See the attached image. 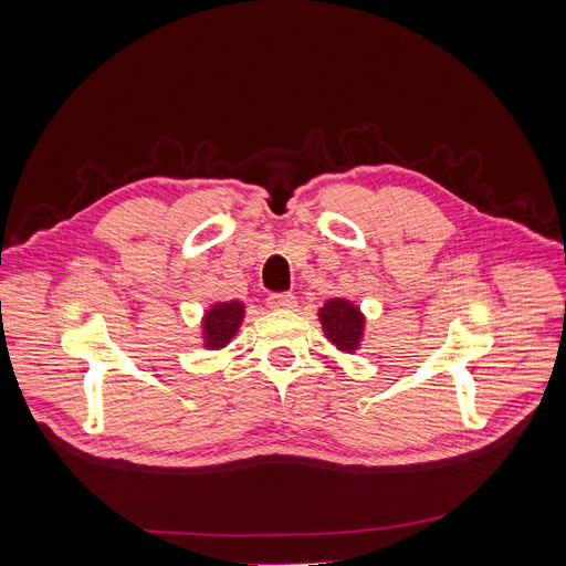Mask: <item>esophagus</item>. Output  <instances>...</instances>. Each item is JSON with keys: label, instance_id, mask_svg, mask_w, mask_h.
I'll list each match as a JSON object with an SVG mask.
<instances>
[{"label": "esophagus", "instance_id": "obj_1", "mask_svg": "<svg viewBox=\"0 0 566 566\" xmlns=\"http://www.w3.org/2000/svg\"><path fill=\"white\" fill-rule=\"evenodd\" d=\"M295 305H298V301H295L293 293H271V295H268V307H273V310H293Z\"/></svg>", "mask_w": 566, "mask_h": 566}]
</instances>
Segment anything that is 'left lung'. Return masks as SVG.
<instances>
[{
  "label": "left lung",
  "mask_w": 566,
  "mask_h": 566,
  "mask_svg": "<svg viewBox=\"0 0 566 566\" xmlns=\"http://www.w3.org/2000/svg\"><path fill=\"white\" fill-rule=\"evenodd\" d=\"M318 321L323 325L325 337H328L339 350H358L365 331V316L360 307H355L344 298H335L318 310Z\"/></svg>",
  "instance_id": "obj_1"
}]
</instances>
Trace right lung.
<instances>
[{"mask_svg": "<svg viewBox=\"0 0 566 566\" xmlns=\"http://www.w3.org/2000/svg\"><path fill=\"white\" fill-rule=\"evenodd\" d=\"M245 307L243 303L231 301V303H218L211 310L206 312L203 321H201V331H203V346L206 348H224L233 335L241 328Z\"/></svg>", "mask_w": 566, "mask_h": 566, "instance_id": "obj_1", "label": "right lung"}]
</instances>
